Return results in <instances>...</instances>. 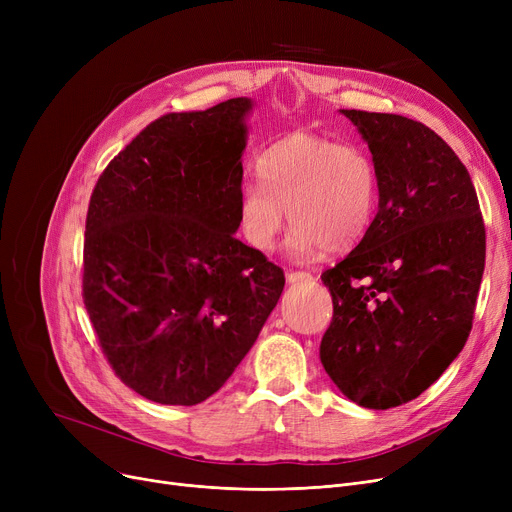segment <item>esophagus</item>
I'll list each match as a JSON object with an SVG mask.
<instances>
[{
	"label": "esophagus",
	"mask_w": 512,
	"mask_h": 512,
	"mask_svg": "<svg viewBox=\"0 0 512 512\" xmlns=\"http://www.w3.org/2000/svg\"><path fill=\"white\" fill-rule=\"evenodd\" d=\"M313 276L309 272H286L288 284H299V282H311Z\"/></svg>",
	"instance_id": "34e87169"
}]
</instances>
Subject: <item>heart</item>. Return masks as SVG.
Instances as JSON below:
<instances>
[{
  "label": "heart",
  "instance_id": "obj_1",
  "mask_svg": "<svg viewBox=\"0 0 512 512\" xmlns=\"http://www.w3.org/2000/svg\"><path fill=\"white\" fill-rule=\"evenodd\" d=\"M261 182L238 188V228L257 251H270L284 226L294 224L286 249L309 257L324 249H353L367 234L380 199L378 170L355 145H338L294 132L259 159Z\"/></svg>",
  "mask_w": 512,
  "mask_h": 512
}]
</instances>
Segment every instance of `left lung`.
I'll use <instances>...</instances> for the list:
<instances>
[{
  "label": "left lung",
  "instance_id": "obj_1",
  "mask_svg": "<svg viewBox=\"0 0 512 512\" xmlns=\"http://www.w3.org/2000/svg\"><path fill=\"white\" fill-rule=\"evenodd\" d=\"M340 114L371 151L380 201L359 245L321 274L334 317L319 359L348 400L392 409L463 351L486 228L467 168L432 128L396 114Z\"/></svg>",
  "mask_w": 512,
  "mask_h": 512
}]
</instances>
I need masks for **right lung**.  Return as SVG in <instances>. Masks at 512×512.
<instances>
[{
	"instance_id": "obj_1",
	"label": "right lung",
	"mask_w": 512,
	"mask_h": 512,
	"mask_svg": "<svg viewBox=\"0 0 512 512\" xmlns=\"http://www.w3.org/2000/svg\"><path fill=\"white\" fill-rule=\"evenodd\" d=\"M253 99L149 124L99 176L83 294L118 378L159 405H199L247 357L284 274L238 230Z\"/></svg>"
}]
</instances>
